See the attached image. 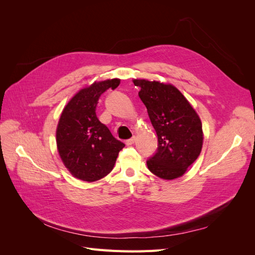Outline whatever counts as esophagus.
<instances>
[{
  "label": "esophagus",
  "instance_id": "1",
  "mask_svg": "<svg viewBox=\"0 0 255 255\" xmlns=\"http://www.w3.org/2000/svg\"><path fill=\"white\" fill-rule=\"evenodd\" d=\"M135 141H136V137L134 136V137L130 138V139L127 140V141H126V143H127V145H132L133 143H135Z\"/></svg>",
  "mask_w": 255,
  "mask_h": 255
}]
</instances>
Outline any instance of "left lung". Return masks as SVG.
I'll list each match as a JSON object with an SVG mask.
<instances>
[{
    "mask_svg": "<svg viewBox=\"0 0 255 255\" xmlns=\"http://www.w3.org/2000/svg\"><path fill=\"white\" fill-rule=\"evenodd\" d=\"M158 138L155 155L146 161L149 170L164 180L187 171L203 145L202 122L188 100L172 84L133 80Z\"/></svg>",
    "mask_w": 255,
    "mask_h": 255,
    "instance_id": "8db88e82",
    "label": "left lung"
}]
</instances>
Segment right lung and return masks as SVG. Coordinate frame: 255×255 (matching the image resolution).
Returning <instances> with one entry per match:
<instances>
[{
	"label": "right lung",
	"instance_id": "right-lung-1",
	"mask_svg": "<svg viewBox=\"0 0 255 255\" xmlns=\"http://www.w3.org/2000/svg\"><path fill=\"white\" fill-rule=\"evenodd\" d=\"M120 79L96 81L79 90L64 107L56 128L58 155L74 177L95 182L109 174L125 143L100 122L96 110L105 90L119 86Z\"/></svg>",
	"mask_w": 255,
	"mask_h": 255
}]
</instances>
